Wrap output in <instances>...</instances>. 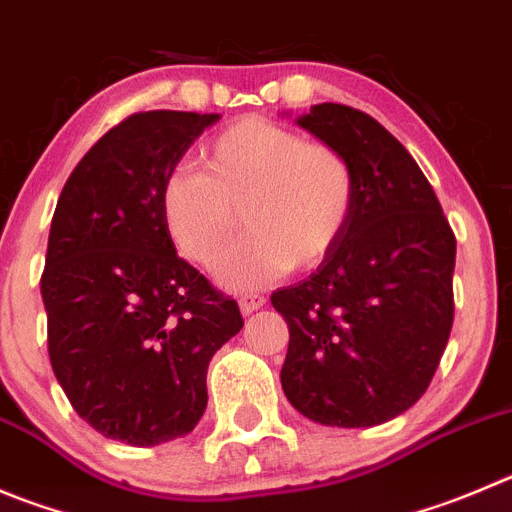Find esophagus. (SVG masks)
I'll list each match as a JSON object with an SVG mask.
<instances>
[{
    "mask_svg": "<svg viewBox=\"0 0 512 512\" xmlns=\"http://www.w3.org/2000/svg\"><path fill=\"white\" fill-rule=\"evenodd\" d=\"M262 305H265V298H262V295H257V293L242 295V298H240V310H242V315L255 313V310H260Z\"/></svg>",
    "mask_w": 512,
    "mask_h": 512,
    "instance_id": "esophagus-1",
    "label": "esophagus"
}]
</instances>
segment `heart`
I'll use <instances>...</instances> for the list:
<instances>
[{
	"label": "heart",
	"instance_id": "b5f03b06",
	"mask_svg": "<svg viewBox=\"0 0 512 512\" xmlns=\"http://www.w3.org/2000/svg\"><path fill=\"white\" fill-rule=\"evenodd\" d=\"M204 171L176 166L161 184V219L184 257L214 265L237 229L247 234L219 262V283L245 290L293 265L326 260L356 209L351 159L270 118L234 121L202 148Z\"/></svg>",
	"mask_w": 512,
	"mask_h": 512
}]
</instances>
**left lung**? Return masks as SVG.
<instances>
[{"mask_svg":"<svg viewBox=\"0 0 512 512\" xmlns=\"http://www.w3.org/2000/svg\"><path fill=\"white\" fill-rule=\"evenodd\" d=\"M298 126L356 169L353 219L300 283L272 293L290 331L280 381L303 417L376 427L427 391L455 318L457 240L407 148L351 105L321 103Z\"/></svg>","mask_w":512,"mask_h":512,"instance_id":"8db88e82","label":"left lung"}]
</instances>
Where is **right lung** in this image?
<instances>
[{
	"label": "right lung",
	"instance_id": "1",
	"mask_svg": "<svg viewBox=\"0 0 512 512\" xmlns=\"http://www.w3.org/2000/svg\"><path fill=\"white\" fill-rule=\"evenodd\" d=\"M219 113H133L62 186L40 290L50 364L103 437L154 447L207 409V369L242 323L237 300L176 255L161 184Z\"/></svg>",
	"mask_w": 512,
	"mask_h": 512
}]
</instances>
